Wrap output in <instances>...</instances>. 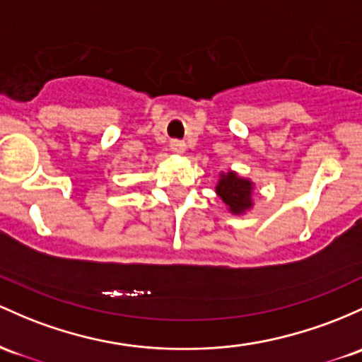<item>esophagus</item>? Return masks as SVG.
I'll return each instance as SVG.
<instances>
[{"label":"esophagus","mask_w":362,"mask_h":362,"mask_svg":"<svg viewBox=\"0 0 362 362\" xmlns=\"http://www.w3.org/2000/svg\"><path fill=\"white\" fill-rule=\"evenodd\" d=\"M170 148H172L175 153H184L185 142L180 141V139H172V141H170Z\"/></svg>","instance_id":"esophagus-1"}]
</instances>
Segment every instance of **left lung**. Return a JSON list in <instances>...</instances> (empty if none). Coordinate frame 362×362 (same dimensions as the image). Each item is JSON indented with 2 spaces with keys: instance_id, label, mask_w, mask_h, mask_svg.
<instances>
[{
  "instance_id": "1",
  "label": "left lung",
  "mask_w": 362,
  "mask_h": 362,
  "mask_svg": "<svg viewBox=\"0 0 362 362\" xmlns=\"http://www.w3.org/2000/svg\"><path fill=\"white\" fill-rule=\"evenodd\" d=\"M251 182L239 178L233 172L223 175L220 184L216 185L218 196L223 199L225 204H228L232 213H244L252 206L251 201Z\"/></svg>"
}]
</instances>
